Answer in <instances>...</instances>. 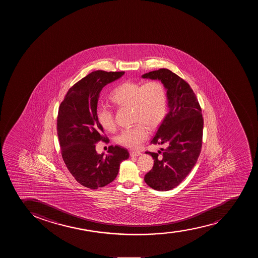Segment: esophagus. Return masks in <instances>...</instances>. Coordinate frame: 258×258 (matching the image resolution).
<instances>
[{
    "instance_id": "1",
    "label": "esophagus",
    "mask_w": 258,
    "mask_h": 258,
    "mask_svg": "<svg viewBox=\"0 0 258 258\" xmlns=\"http://www.w3.org/2000/svg\"><path fill=\"white\" fill-rule=\"evenodd\" d=\"M141 153L140 151H131V156H141Z\"/></svg>"
}]
</instances>
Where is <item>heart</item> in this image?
Segmentation results:
<instances>
[{
    "label": "heart",
    "instance_id": "1",
    "mask_svg": "<svg viewBox=\"0 0 258 258\" xmlns=\"http://www.w3.org/2000/svg\"><path fill=\"white\" fill-rule=\"evenodd\" d=\"M115 105L132 107V127H126L117 136L116 142L130 149H137L148 138L149 130L157 127L164 119L167 109V95L163 84L156 81L146 82H127L116 87L110 95ZM96 115L100 124L107 131L116 127L114 114L109 107L97 106Z\"/></svg>",
    "mask_w": 258,
    "mask_h": 258
}]
</instances>
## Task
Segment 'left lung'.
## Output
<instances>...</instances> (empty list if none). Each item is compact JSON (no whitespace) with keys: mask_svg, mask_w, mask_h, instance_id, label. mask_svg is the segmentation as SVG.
<instances>
[{"mask_svg":"<svg viewBox=\"0 0 258 258\" xmlns=\"http://www.w3.org/2000/svg\"><path fill=\"white\" fill-rule=\"evenodd\" d=\"M141 77L158 80L166 90L168 112L151 141L166 148L158 153L146 152L154 159V166L145 181L156 191H168L186 178L200 155L204 127L201 107L190 86L170 70L154 71Z\"/></svg>","mask_w":258,"mask_h":258,"instance_id":"left-lung-1","label":"left lung"}]
</instances>
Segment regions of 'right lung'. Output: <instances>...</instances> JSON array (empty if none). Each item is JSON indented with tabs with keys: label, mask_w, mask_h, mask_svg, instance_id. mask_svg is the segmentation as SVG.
Masks as SVG:
<instances>
[{
	"label": "right lung",
	"mask_w": 258,
	"mask_h": 258,
	"mask_svg": "<svg viewBox=\"0 0 258 258\" xmlns=\"http://www.w3.org/2000/svg\"><path fill=\"white\" fill-rule=\"evenodd\" d=\"M124 72L96 71L70 88L60 103L57 134L67 167L82 186L97 189L112 182L120 164L128 158L127 150L110 146L108 154H98L97 141H105L103 128L96 115L100 92L106 85L117 81Z\"/></svg>",
	"instance_id": "add662e5"
}]
</instances>
